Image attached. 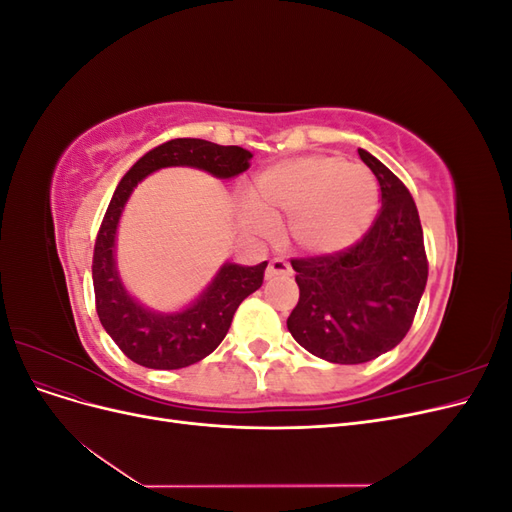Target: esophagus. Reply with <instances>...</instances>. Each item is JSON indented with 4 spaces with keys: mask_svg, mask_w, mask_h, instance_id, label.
<instances>
[{
    "mask_svg": "<svg viewBox=\"0 0 512 512\" xmlns=\"http://www.w3.org/2000/svg\"><path fill=\"white\" fill-rule=\"evenodd\" d=\"M288 275H292V269L284 258H273L265 271L267 280H273V277H288Z\"/></svg>",
    "mask_w": 512,
    "mask_h": 512,
    "instance_id": "1",
    "label": "esophagus"
}]
</instances>
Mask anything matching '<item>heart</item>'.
<instances>
[{
	"label": "heart",
	"mask_w": 512,
	"mask_h": 512,
	"mask_svg": "<svg viewBox=\"0 0 512 512\" xmlns=\"http://www.w3.org/2000/svg\"><path fill=\"white\" fill-rule=\"evenodd\" d=\"M243 226L267 235L286 220L288 237L309 256H335L359 243L378 213V183L339 156H303L267 166L247 190Z\"/></svg>",
	"instance_id": "heart-1"
}]
</instances>
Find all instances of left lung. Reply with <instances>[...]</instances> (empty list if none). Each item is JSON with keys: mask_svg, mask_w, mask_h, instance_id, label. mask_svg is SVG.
Returning <instances> with one entry per match:
<instances>
[{"mask_svg": "<svg viewBox=\"0 0 512 512\" xmlns=\"http://www.w3.org/2000/svg\"><path fill=\"white\" fill-rule=\"evenodd\" d=\"M359 156L380 183L382 209L350 250L292 260L299 303L286 322L307 352L339 365L393 350L410 331L427 284L423 228L410 192L369 151L359 149Z\"/></svg>", "mask_w": 512, "mask_h": 512, "instance_id": "8db88e82", "label": "left lung"}]
</instances>
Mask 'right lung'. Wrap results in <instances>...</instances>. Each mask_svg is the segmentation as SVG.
Listing matches in <instances>:
<instances>
[{"label":"right lung","instance_id":"right-lung-1","mask_svg":"<svg viewBox=\"0 0 512 512\" xmlns=\"http://www.w3.org/2000/svg\"><path fill=\"white\" fill-rule=\"evenodd\" d=\"M250 158L252 153L241 147H222L203 138H173L147 151L119 181L98 232L91 275L102 327L134 363L149 369H181L203 361L222 344L237 307L262 286L267 269V260L254 267L224 262L207 288L177 312L143 305L123 286L115 256L119 220L134 188L151 173L170 166L232 179L247 170Z\"/></svg>","mask_w":512,"mask_h":512}]
</instances>
